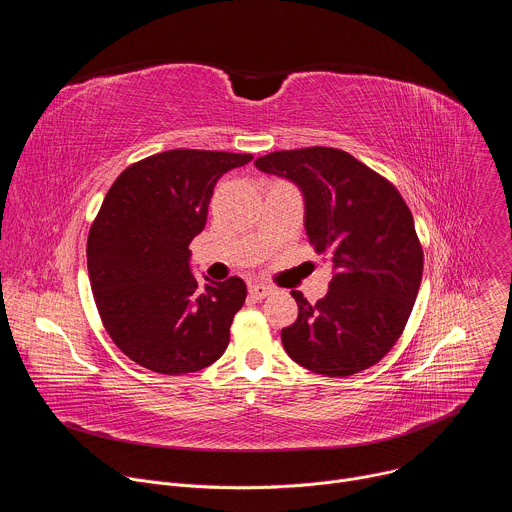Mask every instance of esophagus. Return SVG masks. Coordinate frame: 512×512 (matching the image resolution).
Masks as SVG:
<instances>
[{
	"label": "esophagus",
	"instance_id": "obj_1",
	"mask_svg": "<svg viewBox=\"0 0 512 512\" xmlns=\"http://www.w3.org/2000/svg\"><path fill=\"white\" fill-rule=\"evenodd\" d=\"M249 294H251V298H255V300H263V298H267V296L271 294V287H267V285H263V283H251V285H249Z\"/></svg>",
	"mask_w": 512,
	"mask_h": 512
}]
</instances>
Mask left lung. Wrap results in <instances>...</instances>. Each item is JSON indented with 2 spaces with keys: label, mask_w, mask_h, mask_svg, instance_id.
Returning <instances> with one entry per match:
<instances>
[{
  "label": "left lung",
  "mask_w": 512,
  "mask_h": 512,
  "mask_svg": "<svg viewBox=\"0 0 512 512\" xmlns=\"http://www.w3.org/2000/svg\"><path fill=\"white\" fill-rule=\"evenodd\" d=\"M261 172L296 182L306 200V233L328 255V294L281 330L291 360L324 377H350L377 364L411 316L423 249L413 214L381 174L336 148L281 150L255 160Z\"/></svg>",
  "instance_id": "1"
}]
</instances>
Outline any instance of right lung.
Wrapping results in <instances>:
<instances>
[{"label":"right lung","mask_w":512,"mask_h":512,"mask_svg":"<svg viewBox=\"0 0 512 512\" xmlns=\"http://www.w3.org/2000/svg\"><path fill=\"white\" fill-rule=\"evenodd\" d=\"M251 154L170 150L125 168L109 188L87 239V267L101 322L143 369L186 375L223 356L247 285L200 283L190 243L225 172Z\"/></svg>","instance_id":"1"}]
</instances>
